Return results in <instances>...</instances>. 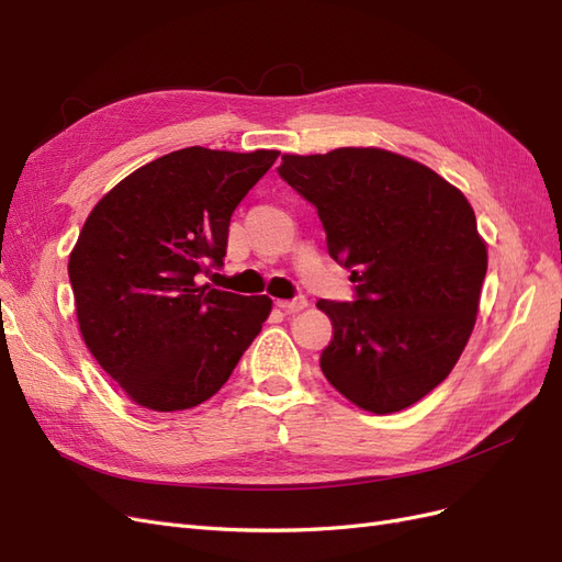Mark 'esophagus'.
Listing matches in <instances>:
<instances>
[{
    "label": "esophagus",
    "instance_id": "esophagus-1",
    "mask_svg": "<svg viewBox=\"0 0 562 562\" xmlns=\"http://www.w3.org/2000/svg\"><path fill=\"white\" fill-rule=\"evenodd\" d=\"M277 304H279L281 310H285V312H300V310L307 307V297L297 295L293 300H277Z\"/></svg>",
    "mask_w": 562,
    "mask_h": 562
}]
</instances>
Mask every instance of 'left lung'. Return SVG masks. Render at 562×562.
Listing matches in <instances>:
<instances>
[{
  "instance_id": "left-lung-1",
  "label": "left lung",
  "mask_w": 562,
  "mask_h": 562,
  "mask_svg": "<svg viewBox=\"0 0 562 562\" xmlns=\"http://www.w3.org/2000/svg\"><path fill=\"white\" fill-rule=\"evenodd\" d=\"M279 176L316 209L353 300H318L333 321L326 380L375 415L443 382L479 314L487 250L467 196L431 168L375 147L285 155Z\"/></svg>"
}]
</instances>
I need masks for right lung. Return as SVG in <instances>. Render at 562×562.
<instances>
[{
    "label": "right lung",
    "instance_id": "1",
    "mask_svg": "<svg viewBox=\"0 0 562 562\" xmlns=\"http://www.w3.org/2000/svg\"><path fill=\"white\" fill-rule=\"evenodd\" d=\"M277 149L184 147L95 203L70 255L79 330L126 394L157 413L217 394L271 312L267 295L201 285L227 255L229 220Z\"/></svg>",
    "mask_w": 562,
    "mask_h": 562
}]
</instances>
